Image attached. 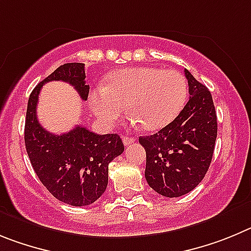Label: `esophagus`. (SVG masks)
<instances>
[{
	"mask_svg": "<svg viewBox=\"0 0 251 251\" xmlns=\"http://www.w3.org/2000/svg\"><path fill=\"white\" fill-rule=\"evenodd\" d=\"M123 141H124V145L128 146V145H131V144H134L135 139H134V137H131V136H124Z\"/></svg>",
	"mask_w": 251,
	"mask_h": 251,
	"instance_id": "esophagus-1",
	"label": "esophagus"
}]
</instances>
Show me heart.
<instances>
[{"label":"heart","instance_id":"b5f03b06","mask_svg":"<svg viewBox=\"0 0 251 251\" xmlns=\"http://www.w3.org/2000/svg\"><path fill=\"white\" fill-rule=\"evenodd\" d=\"M187 83L175 70L134 67L115 72L106 85H99L89 96L92 112L102 123L111 124L126 105L128 116L144 130L169 125L184 107Z\"/></svg>","mask_w":251,"mask_h":251}]
</instances>
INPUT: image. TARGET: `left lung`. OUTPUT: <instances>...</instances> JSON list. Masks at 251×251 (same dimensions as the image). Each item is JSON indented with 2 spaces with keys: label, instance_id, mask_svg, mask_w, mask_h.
I'll list each match as a JSON object with an SVG mask.
<instances>
[{
  "label": "left lung",
  "instance_id": "1",
  "mask_svg": "<svg viewBox=\"0 0 251 251\" xmlns=\"http://www.w3.org/2000/svg\"><path fill=\"white\" fill-rule=\"evenodd\" d=\"M185 76L190 98L181 112L156 134L139 137L146 151V181L166 198H179L200 184L218 135L211 94L187 70Z\"/></svg>",
  "mask_w": 251,
  "mask_h": 251
}]
</instances>
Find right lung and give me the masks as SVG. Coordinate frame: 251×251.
I'll return each mask as SVG.
<instances>
[{"instance_id":"add662e5","label":"right lung","mask_w":251,"mask_h":251,"mask_svg":"<svg viewBox=\"0 0 251 251\" xmlns=\"http://www.w3.org/2000/svg\"><path fill=\"white\" fill-rule=\"evenodd\" d=\"M85 65L64 64L47 76L31 92L25 123V145L40 181L65 204L86 206L105 193L109 182V164L124 152L117 134L98 135L85 126H76L66 134H51L37 120L38 95L44 83L64 81L87 100Z\"/></svg>"}]
</instances>
